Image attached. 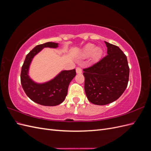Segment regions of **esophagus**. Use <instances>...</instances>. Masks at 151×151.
Returning a JSON list of instances; mask_svg holds the SVG:
<instances>
[{"label":"esophagus","instance_id":"obj_1","mask_svg":"<svg viewBox=\"0 0 151 151\" xmlns=\"http://www.w3.org/2000/svg\"><path fill=\"white\" fill-rule=\"evenodd\" d=\"M76 73H77V74H81V73H82L81 68H79V67H77L76 68Z\"/></svg>","mask_w":151,"mask_h":151}]
</instances>
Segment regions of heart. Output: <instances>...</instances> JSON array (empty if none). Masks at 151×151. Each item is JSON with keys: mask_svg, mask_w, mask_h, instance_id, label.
I'll return each mask as SVG.
<instances>
[{"mask_svg": "<svg viewBox=\"0 0 151 151\" xmlns=\"http://www.w3.org/2000/svg\"><path fill=\"white\" fill-rule=\"evenodd\" d=\"M103 53L101 48L96 47L93 43H88L82 48L79 52V55L83 58H88L92 55L93 60H98L101 58Z\"/></svg>", "mask_w": 151, "mask_h": 151, "instance_id": "obj_1", "label": "heart"}]
</instances>
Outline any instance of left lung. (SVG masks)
Masks as SVG:
<instances>
[{"instance_id":"obj_1","label":"left lung","mask_w":151,"mask_h":151,"mask_svg":"<svg viewBox=\"0 0 151 151\" xmlns=\"http://www.w3.org/2000/svg\"><path fill=\"white\" fill-rule=\"evenodd\" d=\"M107 55L83 69L84 89L89 101L105 105L116 101L126 89L129 78L127 58L120 48L104 42Z\"/></svg>"}]
</instances>
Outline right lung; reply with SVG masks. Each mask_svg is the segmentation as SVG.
Returning <instances> with one entry per match:
<instances>
[{"mask_svg":"<svg viewBox=\"0 0 151 151\" xmlns=\"http://www.w3.org/2000/svg\"><path fill=\"white\" fill-rule=\"evenodd\" d=\"M58 45L55 42H47L36 46L26 55L21 68L22 89L32 101L43 106H57L64 101L68 86L76 75V69L62 70L51 80L41 83H36L30 77L29 67L33 58L43 48H57Z\"/></svg>","mask_w":151,"mask_h":151,"instance_id":"add662e5","label":"right lung"}]
</instances>
